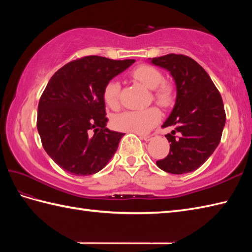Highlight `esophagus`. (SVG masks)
<instances>
[{
    "label": "esophagus",
    "instance_id": "esophagus-1",
    "mask_svg": "<svg viewBox=\"0 0 252 252\" xmlns=\"http://www.w3.org/2000/svg\"><path fill=\"white\" fill-rule=\"evenodd\" d=\"M140 136H141L142 140L146 141V142H149V141H152L153 138L155 137V134H151V135H140Z\"/></svg>",
    "mask_w": 252,
    "mask_h": 252
}]
</instances>
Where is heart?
<instances>
[{"label": "heart", "instance_id": "b5f03b06", "mask_svg": "<svg viewBox=\"0 0 252 252\" xmlns=\"http://www.w3.org/2000/svg\"><path fill=\"white\" fill-rule=\"evenodd\" d=\"M132 77L146 89L154 91L153 97L156 103L168 106L172 100V89L163 82V76L157 68L143 65L132 71ZM120 82L112 79L104 89V99L110 108L116 109L119 106ZM161 115L156 108L141 110H126L117 115L112 122L118 130L144 134L159 122Z\"/></svg>", "mask_w": 252, "mask_h": 252}]
</instances>
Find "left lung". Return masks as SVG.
<instances>
[{
    "label": "left lung",
    "mask_w": 252,
    "mask_h": 252,
    "mask_svg": "<svg viewBox=\"0 0 252 252\" xmlns=\"http://www.w3.org/2000/svg\"><path fill=\"white\" fill-rule=\"evenodd\" d=\"M149 63L169 71L176 89L175 104L163 127L173 130L165 137L170 153L157 167L172 174L197 170L216 151L225 126L220 93L199 63L184 55L149 58Z\"/></svg>",
    "instance_id": "8db88e82"
}]
</instances>
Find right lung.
Returning a JSON list of instances; mask_svg holds the SVG:
<instances>
[{
	"instance_id": "right-lung-1",
	"label": "right lung",
	"mask_w": 252,
	"mask_h": 252,
	"mask_svg": "<svg viewBox=\"0 0 252 252\" xmlns=\"http://www.w3.org/2000/svg\"><path fill=\"white\" fill-rule=\"evenodd\" d=\"M135 60L87 56L50 79L37 107V132L46 154L66 172L97 173L114 156L125 133L107 127L104 89Z\"/></svg>"
}]
</instances>
